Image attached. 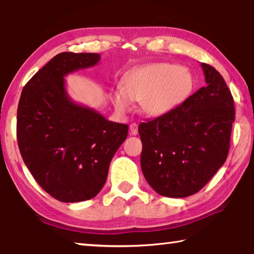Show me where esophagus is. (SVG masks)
<instances>
[{"mask_svg": "<svg viewBox=\"0 0 254 254\" xmlns=\"http://www.w3.org/2000/svg\"><path fill=\"white\" fill-rule=\"evenodd\" d=\"M130 132L131 134L136 135L137 134V124L136 123H132L130 126Z\"/></svg>", "mask_w": 254, "mask_h": 254, "instance_id": "esophagus-1", "label": "esophagus"}]
</instances>
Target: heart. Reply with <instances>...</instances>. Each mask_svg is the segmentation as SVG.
<instances>
[{
  "instance_id": "b5f03b06",
  "label": "heart",
  "mask_w": 254,
  "mask_h": 254,
  "mask_svg": "<svg viewBox=\"0 0 254 254\" xmlns=\"http://www.w3.org/2000/svg\"><path fill=\"white\" fill-rule=\"evenodd\" d=\"M194 77L186 67L170 63H153L136 68L126 76L123 91H117L112 101L119 112L127 113L133 102L149 117H162L178 109L194 91Z\"/></svg>"
}]
</instances>
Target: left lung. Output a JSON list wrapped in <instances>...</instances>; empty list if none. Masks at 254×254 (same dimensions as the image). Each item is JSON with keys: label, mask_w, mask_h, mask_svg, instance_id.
<instances>
[{"label": "left lung", "mask_w": 254, "mask_h": 254, "mask_svg": "<svg viewBox=\"0 0 254 254\" xmlns=\"http://www.w3.org/2000/svg\"><path fill=\"white\" fill-rule=\"evenodd\" d=\"M205 87L178 109L139 126L141 168L158 194L183 198L199 191L229 154L234 101L224 78L201 64Z\"/></svg>", "instance_id": "8db88e82"}]
</instances>
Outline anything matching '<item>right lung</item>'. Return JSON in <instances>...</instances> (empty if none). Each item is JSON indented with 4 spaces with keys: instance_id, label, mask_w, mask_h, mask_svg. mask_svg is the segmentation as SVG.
Wrapping results in <instances>:
<instances>
[{
    "instance_id": "1",
    "label": "right lung",
    "mask_w": 254,
    "mask_h": 254,
    "mask_svg": "<svg viewBox=\"0 0 254 254\" xmlns=\"http://www.w3.org/2000/svg\"><path fill=\"white\" fill-rule=\"evenodd\" d=\"M98 54L62 53L36 72L21 94L16 137L36 182L54 198L77 203L104 186L110 162L127 136V124L72 102L65 77L93 67Z\"/></svg>"
}]
</instances>
